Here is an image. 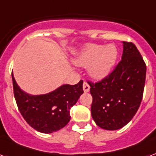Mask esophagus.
<instances>
[{
	"label": "esophagus",
	"instance_id": "1",
	"mask_svg": "<svg viewBox=\"0 0 156 156\" xmlns=\"http://www.w3.org/2000/svg\"><path fill=\"white\" fill-rule=\"evenodd\" d=\"M83 91H84V92H88V91H90V86H89L86 82H84V83H83Z\"/></svg>",
	"mask_w": 156,
	"mask_h": 156
}]
</instances>
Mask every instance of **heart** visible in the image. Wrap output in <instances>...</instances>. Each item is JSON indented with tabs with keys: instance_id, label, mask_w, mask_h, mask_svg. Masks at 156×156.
I'll use <instances>...</instances> for the list:
<instances>
[{
	"instance_id": "b5f03b06",
	"label": "heart",
	"mask_w": 156,
	"mask_h": 156,
	"mask_svg": "<svg viewBox=\"0 0 156 156\" xmlns=\"http://www.w3.org/2000/svg\"><path fill=\"white\" fill-rule=\"evenodd\" d=\"M119 51L114 44L107 46L89 44L83 47L73 59L78 66L87 67L93 78L101 79L109 75L117 61Z\"/></svg>"
}]
</instances>
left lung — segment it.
Masks as SVG:
<instances>
[{"instance_id":"obj_1","label":"left lung","mask_w":156,"mask_h":156,"mask_svg":"<svg viewBox=\"0 0 156 156\" xmlns=\"http://www.w3.org/2000/svg\"><path fill=\"white\" fill-rule=\"evenodd\" d=\"M122 59L103 80L89 83L91 116L100 128L118 130L131 121L141 105L147 66L136 46L123 41Z\"/></svg>"}]
</instances>
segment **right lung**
I'll list each match as a JSON object with an SVG mask.
<instances>
[{
    "mask_svg": "<svg viewBox=\"0 0 156 156\" xmlns=\"http://www.w3.org/2000/svg\"><path fill=\"white\" fill-rule=\"evenodd\" d=\"M15 101L26 122L42 133H51L63 128L70 120V109L83 93L82 80L75 85L63 84L42 95L23 91L12 73Z\"/></svg>",
    "mask_w": 156,
    "mask_h": 156,
    "instance_id": "add662e5",
    "label": "right lung"
}]
</instances>
